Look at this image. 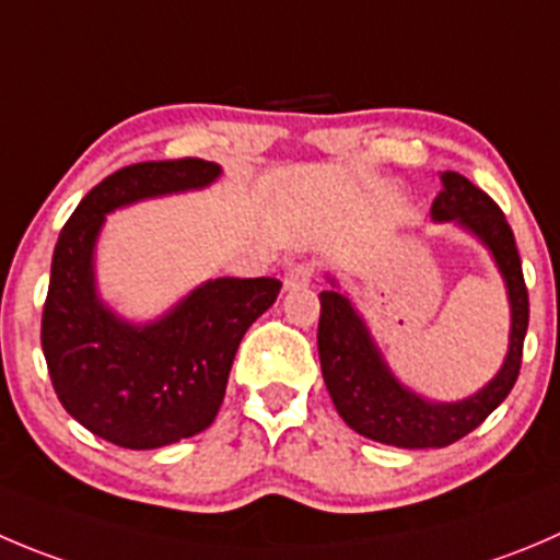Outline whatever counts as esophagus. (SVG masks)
<instances>
[{"instance_id":"esophagus-1","label":"esophagus","mask_w":560,"mask_h":560,"mask_svg":"<svg viewBox=\"0 0 560 560\" xmlns=\"http://www.w3.org/2000/svg\"><path fill=\"white\" fill-rule=\"evenodd\" d=\"M312 279H314V265L298 262L284 273V290H298V287H306Z\"/></svg>"}]
</instances>
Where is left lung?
I'll return each instance as SVG.
<instances>
[{
    "label": "left lung",
    "instance_id": "left-lung-1",
    "mask_svg": "<svg viewBox=\"0 0 560 560\" xmlns=\"http://www.w3.org/2000/svg\"><path fill=\"white\" fill-rule=\"evenodd\" d=\"M443 191L432 202V221H454L479 237L503 276L512 308L509 352L490 383L459 401H430L396 380L350 298L330 279L319 292V366L345 424L369 441L396 448H443L457 443L501 405L514 388L528 330V290L514 232L503 210L457 172H443Z\"/></svg>",
    "mask_w": 560,
    "mask_h": 560
}]
</instances>
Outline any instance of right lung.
<instances>
[{
    "label": "right lung",
    "instance_id": "1",
    "mask_svg": "<svg viewBox=\"0 0 560 560\" xmlns=\"http://www.w3.org/2000/svg\"><path fill=\"white\" fill-rule=\"evenodd\" d=\"M221 175L202 159L144 161L97 183L59 232L43 306L54 390L81 427L122 448H161L208 430L243 334L273 306L279 279H213L153 323L133 325L101 301L95 243L106 213L199 191Z\"/></svg>",
    "mask_w": 560,
    "mask_h": 560
}]
</instances>
